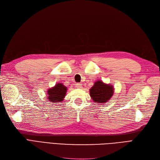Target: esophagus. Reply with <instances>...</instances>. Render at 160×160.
<instances>
[{
	"mask_svg": "<svg viewBox=\"0 0 160 160\" xmlns=\"http://www.w3.org/2000/svg\"><path fill=\"white\" fill-rule=\"evenodd\" d=\"M75 86H76L77 88H82V85L81 83H77L75 85Z\"/></svg>",
	"mask_w": 160,
	"mask_h": 160,
	"instance_id": "esophagus-1",
	"label": "esophagus"
}]
</instances>
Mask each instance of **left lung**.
Listing matches in <instances>:
<instances>
[{
  "instance_id": "1",
  "label": "left lung",
  "mask_w": 160,
  "mask_h": 160,
  "mask_svg": "<svg viewBox=\"0 0 160 160\" xmlns=\"http://www.w3.org/2000/svg\"><path fill=\"white\" fill-rule=\"evenodd\" d=\"M113 87L106 84L102 81L99 80L95 82L93 86L89 89L91 98L95 103H104L108 102L113 95Z\"/></svg>"
}]
</instances>
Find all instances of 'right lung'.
Returning a JSON list of instances; mask_svg holds the SVG:
<instances>
[{
  "label": "right lung",
  "mask_w": 160,
  "mask_h": 160,
  "mask_svg": "<svg viewBox=\"0 0 160 160\" xmlns=\"http://www.w3.org/2000/svg\"><path fill=\"white\" fill-rule=\"evenodd\" d=\"M67 87L62 83H57L52 88H50L47 91V97L50 102L57 103L62 101L64 99L65 94L67 93Z\"/></svg>",
  "instance_id": "obj_1"
}]
</instances>
